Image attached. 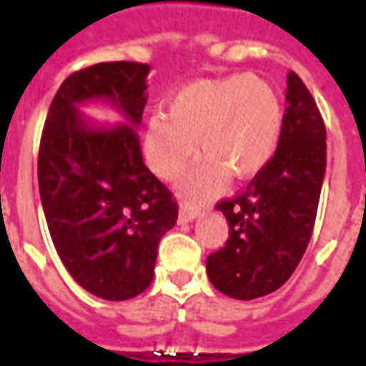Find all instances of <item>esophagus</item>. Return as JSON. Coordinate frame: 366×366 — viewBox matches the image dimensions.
Masks as SVG:
<instances>
[{"instance_id": "obj_1", "label": "esophagus", "mask_w": 366, "mask_h": 366, "mask_svg": "<svg viewBox=\"0 0 366 366\" xmlns=\"http://www.w3.org/2000/svg\"><path fill=\"white\" fill-rule=\"evenodd\" d=\"M198 212H194V209H186V207H180V223H190L194 222L196 217H198Z\"/></svg>"}]
</instances>
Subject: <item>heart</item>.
Wrapping results in <instances>:
<instances>
[{"label": "heart", "mask_w": 366, "mask_h": 366, "mask_svg": "<svg viewBox=\"0 0 366 366\" xmlns=\"http://www.w3.org/2000/svg\"><path fill=\"white\" fill-rule=\"evenodd\" d=\"M284 125L280 96L267 80L249 74L206 78L186 84L168 99L167 117L152 115L144 127V149L154 172L172 180L196 152L184 192L209 198L225 178L247 180L274 157Z\"/></svg>", "instance_id": "obj_1"}]
</instances>
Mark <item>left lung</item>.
<instances>
[{
    "label": "left lung",
    "instance_id": "left-lung-1",
    "mask_svg": "<svg viewBox=\"0 0 366 366\" xmlns=\"http://www.w3.org/2000/svg\"><path fill=\"white\" fill-rule=\"evenodd\" d=\"M286 113L274 157L237 198L217 209L229 223L225 247L207 257L217 290L253 300L278 290L306 253L325 174V125L296 72L288 74Z\"/></svg>",
    "mask_w": 366,
    "mask_h": 366
}]
</instances>
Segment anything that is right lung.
I'll use <instances>...</instances> for the list:
<instances>
[{
	"label": "right lung",
	"mask_w": 366,
	"mask_h": 366,
	"mask_svg": "<svg viewBox=\"0 0 366 366\" xmlns=\"http://www.w3.org/2000/svg\"><path fill=\"white\" fill-rule=\"evenodd\" d=\"M149 72L139 62H99L68 76L39 149V192L60 261L84 290L112 302L149 288L159 241L178 219L172 192L144 167L135 131ZM96 99L126 123L86 120L77 105Z\"/></svg>",
	"instance_id": "obj_1"
}]
</instances>
